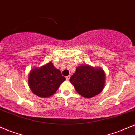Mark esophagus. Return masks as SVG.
I'll use <instances>...</instances> for the list:
<instances>
[{
	"label": "esophagus",
	"instance_id": "34e87169",
	"mask_svg": "<svg viewBox=\"0 0 135 135\" xmlns=\"http://www.w3.org/2000/svg\"><path fill=\"white\" fill-rule=\"evenodd\" d=\"M70 77V75H68V76H66V80H69Z\"/></svg>",
	"mask_w": 135,
	"mask_h": 135
}]
</instances>
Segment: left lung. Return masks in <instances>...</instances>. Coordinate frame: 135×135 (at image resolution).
<instances>
[{
  "instance_id": "1",
  "label": "left lung",
  "mask_w": 135,
  "mask_h": 135,
  "mask_svg": "<svg viewBox=\"0 0 135 135\" xmlns=\"http://www.w3.org/2000/svg\"><path fill=\"white\" fill-rule=\"evenodd\" d=\"M105 79V73L102 69L82 65L77 67L70 82L79 94L89 98L102 92L104 88Z\"/></svg>"
}]
</instances>
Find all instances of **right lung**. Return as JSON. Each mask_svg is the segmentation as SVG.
I'll list each match as a JSON object with an SVG mask.
<instances>
[{"label": "right lung", "mask_w": 135, "mask_h": 135, "mask_svg": "<svg viewBox=\"0 0 135 135\" xmlns=\"http://www.w3.org/2000/svg\"><path fill=\"white\" fill-rule=\"evenodd\" d=\"M65 80L58 69L51 62L31 70L28 77L29 86L32 92L40 97H49L56 92L60 85Z\"/></svg>", "instance_id": "right-lung-1"}]
</instances>
